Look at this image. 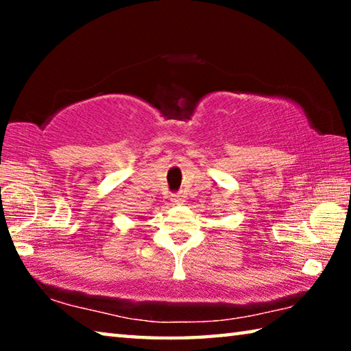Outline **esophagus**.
Listing matches in <instances>:
<instances>
[{"mask_svg": "<svg viewBox=\"0 0 351 351\" xmlns=\"http://www.w3.org/2000/svg\"><path fill=\"white\" fill-rule=\"evenodd\" d=\"M170 201L173 204H182V203H186V197H184L182 193H176V195H171Z\"/></svg>", "mask_w": 351, "mask_h": 351, "instance_id": "34e87169", "label": "esophagus"}]
</instances>
